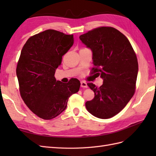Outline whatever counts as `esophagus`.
Segmentation results:
<instances>
[{
	"label": "esophagus",
	"mask_w": 156,
	"mask_h": 156,
	"mask_svg": "<svg viewBox=\"0 0 156 156\" xmlns=\"http://www.w3.org/2000/svg\"><path fill=\"white\" fill-rule=\"evenodd\" d=\"M80 87H82V88H87V87H88V85H87V82L82 81V82H80Z\"/></svg>",
	"instance_id": "obj_1"
}]
</instances>
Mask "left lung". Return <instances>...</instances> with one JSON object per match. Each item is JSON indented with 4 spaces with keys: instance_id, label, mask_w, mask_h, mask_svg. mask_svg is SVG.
<instances>
[{
    "instance_id": "8db88e82",
    "label": "left lung",
    "mask_w": 156,
    "mask_h": 156,
    "mask_svg": "<svg viewBox=\"0 0 156 156\" xmlns=\"http://www.w3.org/2000/svg\"><path fill=\"white\" fill-rule=\"evenodd\" d=\"M92 53V74L103 80L98 88L88 86L94 98L86 102L89 112L100 119H108L124 108L135 90L138 62L128 39L113 27L94 29L79 37Z\"/></svg>"
}]
</instances>
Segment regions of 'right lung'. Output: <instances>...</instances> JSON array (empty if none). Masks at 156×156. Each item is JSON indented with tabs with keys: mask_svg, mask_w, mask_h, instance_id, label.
Returning <instances> with one entry per match:
<instances>
[{
	"mask_svg": "<svg viewBox=\"0 0 156 156\" xmlns=\"http://www.w3.org/2000/svg\"><path fill=\"white\" fill-rule=\"evenodd\" d=\"M73 44V35L48 29L29 38L22 49L16 69L20 93L29 108L41 119L61 114L69 97L80 89L78 79L64 83L54 77L62 56Z\"/></svg>",
	"mask_w": 156,
	"mask_h": 156,
	"instance_id": "1",
	"label": "right lung"
}]
</instances>
